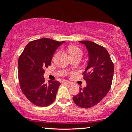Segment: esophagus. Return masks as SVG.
I'll list each match as a JSON object with an SVG mask.
<instances>
[{"label":"esophagus","instance_id":"obj_1","mask_svg":"<svg viewBox=\"0 0 132 132\" xmlns=\"http://www.w3.org/2000/svg\"><path fill=\"white\" fill-rule=\"evenodd\" d=\"M62 82H63V83H64V84H68V85H72V82H70V81H69L64 80V81H63Z\"/></svg>","mask_w":132,"mask_h":132}]
</instances>
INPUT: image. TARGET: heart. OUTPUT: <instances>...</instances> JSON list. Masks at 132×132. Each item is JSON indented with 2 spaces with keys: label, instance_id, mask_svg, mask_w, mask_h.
Returning a JSON list of instances; mask_svg holds the SVG:
<instances>
[{
  "label": "heart",
  "instance_id": "obj_1",
  "mask_svg": "<svg viewBox=\"0 0 132 132\" xmlns=\"http://www.w3.org/2000/svg\"><path fill=\"white\" fill-rule=\"evenodd\" d=\"M68 51H69V54L71 55L72 58L77 55H82V51L78 47L75 46H69V48H68Z\"/></svg>",
  "mask_w": 132,
  "mask_h": 132
}]
</instances>
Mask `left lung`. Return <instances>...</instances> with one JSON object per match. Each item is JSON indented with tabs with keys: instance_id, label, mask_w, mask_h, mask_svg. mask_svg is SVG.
Instances as JSON below:
<instances>
[{
	"instance_id": "obj_1",
	"label": "left lung",
	"mask_w": 132,
	"mask_h": 132,
	"mask_svg": "<svg viewBox=\"0 0 132 132\" xmlns=\"http://www.w3.org/2000/svg\"><path fill=\"white\" fill-rule=\"evenodd\" d=\"M86 47L89 62L83 73L87 86L80 87V92L73 96L77 106L90 108L99 103L105 97L112 86L114 64L106 49L89 40L80 41Z\"/></svg>"
}]
</instances>
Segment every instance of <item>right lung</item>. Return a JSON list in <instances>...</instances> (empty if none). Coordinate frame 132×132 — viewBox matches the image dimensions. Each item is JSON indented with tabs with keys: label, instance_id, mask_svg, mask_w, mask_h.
I'll list each match as a JSON object with an SVG mask.
<instances>
[{
	"label": "right lung",
	"instance_id": "1",
	"mask_svg": "<svg viewBox=\"0 0 132 132\" xmlns=\"http://www.w3.org/2000/svg\"><path fill=\"white\" fill-rule=\"evenodd\" d=\"M48 38L29 42L18 60L19 84L26 98L37 106H50L56 98L60 82L49 81L45 83V68L51 63L52 56L61 44Z\"/></svg>",
	"mask_w": 132,
	"mask_h": 132
}]
</instances>
